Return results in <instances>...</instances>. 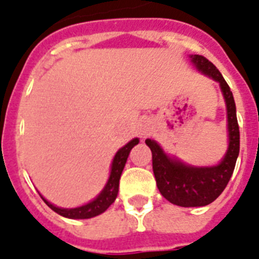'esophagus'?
<instances>
[{
    "label": "esophagus",
    "mask_w": 259,
    "mask_h": 259,
    "mask_svg": "<svg viewBox=\"0 0 259 259\" xmlns=\"http://www.w3.org/2000/svg\"><path fill=\"white\" fill-rule=\"evenodd\" d=\"M152 131V124L149 120H143L140 124V128H139V134H140L141 138H147L151 135Z\"/></svg>",
    "instance_id": "obj_1"
}]
</instances>
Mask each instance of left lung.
Here are the masks:
<instances>
[{
	"label": "left lung",
	"mask_w": 259,
	"mask_h": 259,
	"mask_svg": "<svg viewBox=\"0 0 259 259\" xmlns=\"http://www.w3.org/2000/svg\"><path fill=\"white\" fill-rule=\"evenodd\" d=\"M190 57L199 70L220 83L228 112V152L218 166L193 167L180 161L170 160L156 141L147 139L145 144L152 151V166L161 195L170 203L181 207H202L213 202L224 191L231 180L240 152V130L233 94L222 73L202 55Z\"/></svg>",
	"instance_id": "left-lung-1"
}]
</instances>
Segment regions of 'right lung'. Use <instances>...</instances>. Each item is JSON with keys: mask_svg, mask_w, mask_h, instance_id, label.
I'll return each instance as SVG.
<instances>
[{"mask_svg": "<svg viewBox=\"0 0 259 259\" xmlns=\"http://www.w3.org/2000/svg\"><path fill=\"white\" fill-rule=\"evenodd\" d=\"M136 144H139V139L131 140L127 145H124L121 149H119L118 153L115 154L111 166V174H110L107 185H106V187L103 189L102 193L99 194L93 202L88 203V204L82 205V207H78V208L65 209L55 207L54 204H51L50 202H47L43 196H41V199H43L44 203H46L51 209H54L56 213L64 216V218L90 219L99 215V213H102V212H105L106 209L114 203L115 199H116V195H118L119 191V180H120L121 171H123L125 162H127L128 154H130L131 149Z\"/></svg>", "mask_w": 259, "mask_h": 259, "instance_id": "1", "label": "right lung"}]
</instances>
